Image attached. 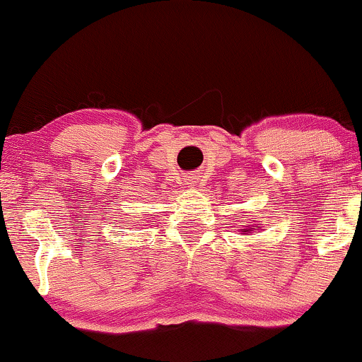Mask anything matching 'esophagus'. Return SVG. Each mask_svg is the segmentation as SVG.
Masks as SVG:
<instances>
[{
	"label": "esophagus",
	"instance_id": "obj_1",
	"mask_svg": "<svg viewBox=\"0 0 362 362\" xmlns=\"http://www.w3.org/2000/svg\"><path fill=\"white\" fill-rule=\"evenodd\" d=\"M185 185L187 187H195L199 184V175H195V173H190V175H187L185 178Z\"/></svg>",
	"mask_w": 362,
	"mask_h": 362
}]
</instances>
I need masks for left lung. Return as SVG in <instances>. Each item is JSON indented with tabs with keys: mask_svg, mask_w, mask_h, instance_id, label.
Here are the masks:
<instances>
[{
	"mask_svg": "<svg viewBox=\"0 0 362 362\" xmlns=\"http://www.w3.org/2000/svg\"><path fill=\"white\" fill-rule=\"evenodd\" d=\"M260 223L259 224H252V226H248V228H245V230H242V235H247V233H259V230H260Z\"/></svg>",
	"mask_w": 362,
	"mask_h": 362,
	"instance_id": "left-lung-1",
	"label": "left lung"
}]
</instances>
